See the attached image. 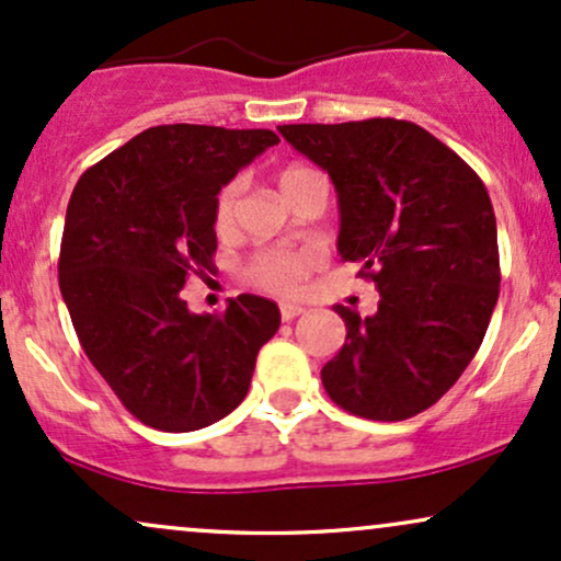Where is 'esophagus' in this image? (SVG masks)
Wrapping results in <instances>:
<instances>
[{"label": "esophagus", "instance_id": "obj_1", "mask_svg": "<svg viewBox=\"0 0 561 561\" xmlns=\"http://www.w3.org/2000/svg\"><path fill=\"white\" fill-rule=\"evenodd\" d=\"M279 313H282V319H285V321H293V319H298L300 313H306V308L295 306V302H282Z\"/></svg>", "mask_w": 561, "mask_h": 561}]
</instances>
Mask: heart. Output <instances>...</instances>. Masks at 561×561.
Wrapping results in <instances>:
<instances>
[{
  "mask_svg": "<svg viewBox=\"0 0 561 561\" xmlns=\"http://www.w3.org/2000/svg\"><path fill=\"white\" fill-rule=\"evenodd\" d=\"M311 169L306 165H285L276 173V184H279L282 195L298 186L302 179L311 176ZM237 199H240V182H229L221 186V192L216 195L214 203V229L218 234H229L234 227L237 216ZM321 255L313 248H300V250H287V248H268L259 250L248 263H244L242 274L248 279V285L266 289L274 295H293L302 287V282L308 279V274L319 266Z\"/></svg>",
  "mask_w": 561,
  "mask_h": 561,
  "instance_id": "obj_1",
  "label": "heart"
}]
</instances>
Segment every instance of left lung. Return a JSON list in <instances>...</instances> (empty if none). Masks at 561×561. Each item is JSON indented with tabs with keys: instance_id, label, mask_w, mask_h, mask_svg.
<instances>
[{
	"instance_id": "left-lung-1",
	"label": "left lung",
	"mask_w": 561,
	"mask_h": 561,
	"mask_svg": "<svg viewBox=\"0 0 561 561\" xmlns=\"http://www.w3.org/2000/svg\"><path fill=\"white\" fill-rule=\"evenodd\" d=\"M279 134L330 173L340 255L379 289L375 317L334 306L347 334L321 369L324 390L364 420L416 416L472 362L499 300L485 184L411 121L293 124Z\"/></svg>"
}]
</instances>
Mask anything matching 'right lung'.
<instances>
[{
	"instance_id": "add662e5",
	"label": "right lung",
	"mask_w": 561,
	"mask_h": 561,
	"mask_svg": "<svg viewBox=\"0 0 561 561\" xmlns=\"http://www.w3.org/2000/svg\"><path fill=\"white\" fill-rule=\"evenodd\" d=\"M279 141L268 128L152 126L83 171L60 244V293L94 369L147 427L192 433L248 396L279 308L237 295L192 313L190 274L214 268V203Z\"/></svg>"
}]
</instances>
